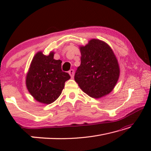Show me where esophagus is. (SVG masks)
Returning a JSON list of instances; mask_svg holds the SVG:
<instances>
[{
  "mask_svg": "<svg viewBox=\"0 0 151 151\" xmlns=\"http://www.w3.org/2000/svg\"><path fill=\"white\" fill-rule=\"evenodd\" d=\"M68 73H69L70 77L71 78H73L74 73H75V71H74V70L73 69H70L69 71H68Z\"/></svg>",
  "mask_w": 151,
  "mask_h": 151,
  "instance_id": "obj_1",
  "label": "esophagus"
}]
</instances>
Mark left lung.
<instances>
[{
    "label": "left lung",
    "instance_id": "obj_1",
    "mask_svg": "<svg viewBox=\"0 0 151 151\" xmlns=\"http://www.w3.org/2000/svg\"><path fill=\"white\" fill-rule=\"evenodd\" d=\"M81 65L75 80L82 91L93 98L109 94L119 80L120 68L112 48L104 41L91 39L81 46Z\"/></svg>",
    "mask_w": 151,
    "mask_h": 151
}]
</instances>
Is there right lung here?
Instances as JSON below:
<instances>
[{
	"mask_svg": "<svg viewBox=\"0 0 151 151\" xmlns=\"http://www.w3.org/2000/svg\"><path fill=\"white\" fill-rule=\"evenodd\" d=\"M54 52L43 55L39 51L33 57L26 77L27 88L36 101L50 104L60 95L68 73L61 69L60 60L54 59Z\"/></svg>",
	"mask_w": 151,
	"mask_h": 151,
	"instance_id": "obj_1",
	"label": "right lung"
}]
</instances>
